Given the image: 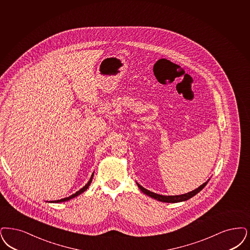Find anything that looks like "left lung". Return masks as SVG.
Segmentation results:
<instances>
[{"label": "left lung", "instance_id": "8db88e82", "mask_svg": "<svg viewBox=\"0 0 250 250\" xmlns=\"http://www.w3.org/2000/svg\"><path fill=\"white\" fill-rule=\"evenodd\" d=\"M208 180L207 182L203 183L197 189L191 190L190 192L184 193V194H180V195H161V194L154 193V192H152V191H150V190L143 188L138 182H137V184H138V187L140 188V190H141L143 193L149 195L151 198H154V199L158 200V201H160V202H165V203H179V202H183V201L189 200L190 198H191V197H193L195 194H197L199 191H201V190H203V189L206 187V185L208 184Z\"/></svg>", "mask_w": 250, "mask_h": 250}]
</instances>
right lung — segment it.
Wrapping results in <instances>:
<instances>
[{"instance_id":"obj_1","label":"right lung","mask_w":250,"mask_h":250,"mask_svg":"<svg viewBox=\"0 0 250 250\" xmlns=\"http://www.w3.org/2000/svg\"><path fill=\"white\" fill-rule=\"evenodd\" d=\"M93 176H94V173L92 174V176H91V178H90L89 181H88V182H87V183H86V184H85L82 189H80L78 191H76L75 193L71 194V195L69 196V197H66V198H63V199L56 200V201H50L49 203H61V202H66V201H69V200L72 199V198H74V197H76V196L80 195L81 193H83V191H85V190H87V188L89 187V185L91 184V182H92Z\"/></svg>"}]
</instances>
